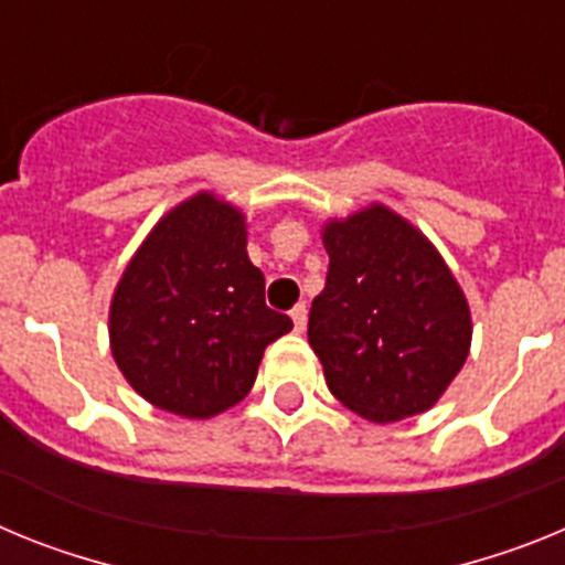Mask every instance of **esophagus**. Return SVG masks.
<instances>
[{"instance_id": "1", "label": "esophagus", "mask_w": 565, "mask_h": 565, "mask_svg": "<svg viewBox=\"0 0 565 565\" xmlns=\"http://www.w3.org/2000/svg\"><path fill=\"white\" fill-rule=\"evenodd\" d=\"M291 319H294V331L302 333L306 331V322H308V308L299 302V306L291 308Z\"/></svg>"}]
</instances>
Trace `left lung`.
Returning a JSON list of instances; mask_svg holds the SVG:
<instances>
[{
    "label": "left lung",
    "mask_w": 565,
    "mask_h": 565,
    "mask_svg": "<svg viewBox=\"0 0 565 565\" xmlns=\"http://www.w3.org/2000/svg\"><path fill=\"white\" fill-rule=\"evenodd\" d=\"M331 257L308 342L328 391L367 422L430 411L463 367L472 317L438 248L411 221L371 203L322 226Z\"/></svg>",
    "instance_id": "8db88e82"
}]
</instances>
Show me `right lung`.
Here are the masks:
<instances>
[{
	"label": "right lung",
	"mask_w": 565,
	"mask_h": 565,
	"mask_svg": "<svg viewBox=\"0 0 565 565\" xmlns=\"http://www.w3.org/2000/svg\"><path fill=\"white\" fill-rule=\"evenodd\" d=\"M246 234L237 206L198 192L154 223L124 268L109 302V348L158 411L221 416L248 396L263 351L294 328L266 306Z\"/></svg>",
	"instance_id": "right-lung-1"
}]
</instances>
